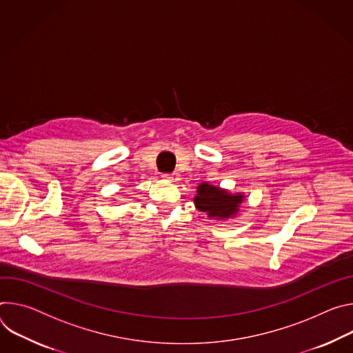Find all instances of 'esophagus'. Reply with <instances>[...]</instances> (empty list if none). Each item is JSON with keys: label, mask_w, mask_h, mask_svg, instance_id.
I'll list each match as a JSON object with an SVG mask.
<instances>
[{"label": "esophagus", "mask_w": 353, "mask_h": 353, "mask_svg": "<svg viewBox=\"0 0 353 353\" xmlns=\"http://www.w3.org/2000/svg\"><path fill=\"white\" fill-rule=\"evenodd\" d=\"M163 178H164L165 181H168V182H176V181L179 179L176 174H164Z\"/></svg>", "instance_id": "1"}]
</instances>
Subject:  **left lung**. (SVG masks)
Returning <instances> with one entry per match:
<instances>
[{"mask_svg": "<svg viewBox=\"0 0 353 353\" xmlns=\"http://www.w3.org/2000/svg\"><path fill=\"white\" fill-rule=\"evenodd\" d=\"M245 196L241 193L231 194L219 186L203 182L198 186V194L193 202L198 210L208 213L210 219L225 220L239 213V208Z\"/></svg>", "mask_w": 353, "mask_h": 353, "instance_id": "8db88e82", "label": "left lung"}]
</instances>
